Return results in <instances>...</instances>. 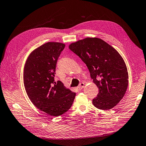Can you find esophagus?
Masks as SVG:
<instances>
[{
	"mask_svg": "<svg viewBox=\"0 0 146 146\" xmlns=\"http://www.w3.org/2000/svg\"><path fill=\"white\" fill-rule=\"evenodd\" d=\"M84 83H81L79 85V86H78V89H79V90H82L83 87H84Z\"/></svg>",
	"mask_w": 146,
	"mask_h": 146,
	"instance_id": "obj_1",
	"label": "esophagus"
}]
</instances>
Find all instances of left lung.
<instances>
[{
	"mask_svg": "<svg viewBox=\"0 0 146 146\" xmlns=\"http://www.w3.org/2000/svg\"><path fill=\"white\" fill-rule=\"evenodd\" d=\"M69 48L86 64L99 93L93 99L96 108L110 110L123 99L129 84L127 66L114 47L98 37H86Z\"/></svg>",
	"mask_w": 146,
	"mask_h": 146,
	"instance_id": "1",
	"label": "left lung"
}]
</instances>
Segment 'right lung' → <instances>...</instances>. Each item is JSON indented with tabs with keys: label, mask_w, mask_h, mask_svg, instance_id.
<instances>
[{
	"label": "right lung",
	"mask_w": 146,
	"mask_h": 146,
	"mask_svg": "<svg viewBox=\"0 0 146 146\" xmlns=\"http://www.w3.org/2000/svg\"><path fill=\"white\" fill-rule=\"evenodd\" d=\"M65 44L47 42L33 50L26 61L23 82L27 94L37 109L52 116L69 110L76 93L54 81L56 65Z\"/></svg>",
	"instance_id": "right-lung-1"
}]
</instances>
